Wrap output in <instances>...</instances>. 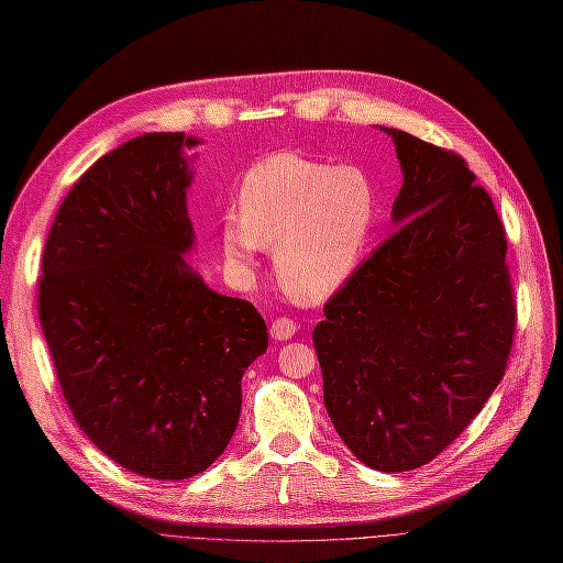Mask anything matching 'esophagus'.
<instances>
[{
  "label": "esophagus",
  "instance_id": "esophagus-1",
  "mask_svg": "<svg viewBox=\"0 0 563 563\" xmlns=\"http://www.w3.org/2000/svg\"><path fill=\"white\" fill-rule=\"evenodd\" d=\"M296 333H298V323L294 319H288V317L275 319V321H272V327H269V335L275 340H288V338H294Z\"/></svg>",
  "mask_w": 563,
  "mask_h": 563
}]
</instances>
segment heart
Listing matches in <instances>:
<instances>
[{"label":"heart","instance_id":"heart-1","mask_svg":"<svg viewBox=\"0 0 563 563\" xmlns=\"http://www.w3.org/2000/svg\"><path fill=\"white\" fill-rule=\"evenodd\" d=\"M373 220L376 192L360 168L277 152L242 178L240 223L223 228V251L234 265H251L258 246L275 249L284 291L319 302L352 277Z\"/></svg>","mask_w":563,"mask_h":563}]
</instances>
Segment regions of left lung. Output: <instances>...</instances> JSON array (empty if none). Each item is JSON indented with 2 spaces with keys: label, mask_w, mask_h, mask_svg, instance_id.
Listing matches in <instances>:
<instances>
[{
  "label": "left lung",
  "mask_w": 563,
  "mask_h": 563,
  "mask_svg": "<svg viewBox=\"0 0 563 563\" xmlns=\"http://www.w3.org/2000/svg\"><path fill=\"white\" fill-rule=\"evenodd\" d=\"M397 145L399 225L323 305L314 350L335 432L364 465L430 463L505 376L517 329L507 240L490 195L453 150Z\"/></svg>",
  "instance_id": "obj_1"
}]
</instances>
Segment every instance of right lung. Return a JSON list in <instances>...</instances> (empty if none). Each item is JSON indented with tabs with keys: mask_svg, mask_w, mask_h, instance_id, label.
Segmentation results:
<instances>
[{
	"mask_svg": "<svg viewBox=\"0 0 563 563\" xmlns=\"http://www.w3.org/2000/svg\"><path fill=\"white\" fill-rule=\"evenodd\" d=\"M185 133H145L100 157L54 218L37 312L79 428L122 467L187 479L225 451L242 376L267 350L249 300L187 267L195 232Z\"/></svg>",
	"mask_w": 563,
	"mask_h": 563,
	"instance_id": "add662e5",
	"label": "right lung"
}]
</instances>
